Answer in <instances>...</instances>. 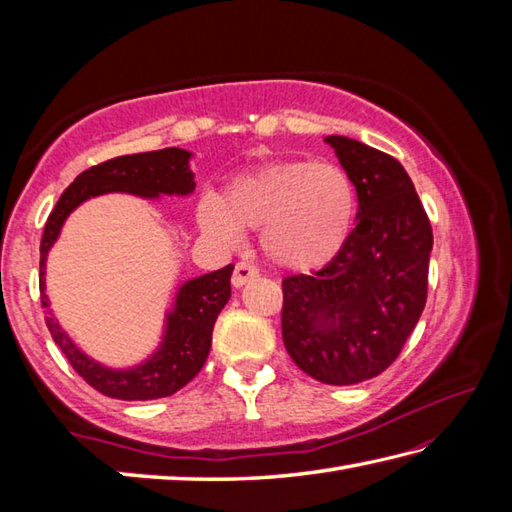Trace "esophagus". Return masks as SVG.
<instances>
[{"label": "esophagus", "instance_id": "1", "mask_svg": "<svg viewBox=\"0 0 512 512\" xmlns=\"http://www.w3.org/2000/svg\"><path fill=\"white\" fill-rule=\"evenodd\" d=\"M259 275V268L250 262H237L235 270H233V286L235 288H242L246 281L255 279Z\"/></svg>", "mask_w": 512, "mask_h": 512}]
</instances>
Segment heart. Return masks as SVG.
<instances>
[{"label": "heart", "instance_id": "b5f03b06", "mask_svg": "<svg viewBox=\"0 0 512 512\" xmlns=\"http://www.w3.org/2000/svg\"><path fill=\"white\" fill-rule=\"evenodd\" d=\"M356 215V193L347 173L330 162L277 160L239 173L222 198L206 195L198 222L206 233L237 239L262 231L270 262L308 273L341 253Z\"/></svg>", "mask_w": 512, "mask_h": 512}]
</instances>
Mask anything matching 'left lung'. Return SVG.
Segmentation results:
<instances>
[{"instance_id": "8db88e82", "label": "left lung", "mask_w": 512, "mask_h": 512, "mask_svg": "<svg viewBox=\"0 0 512 512\" xmlns=\"http://www.w3.org/2000/svg\"><path fill=\"white\" fill-rule=\"evenodd\" d=\"M358 195V222L341 253L281 281V334L292 361L319 383L383 374L427 303L433 231L400 162L354 138H325Z\"/></svg>"}]
</instances>
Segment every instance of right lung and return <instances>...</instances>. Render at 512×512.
Masks as SVG:
<instances>
[{
    "mask_svg": "<svg viewBox=\"0 0 512 512\" xmlns=\"http://www.w3.org/2000/svg\"><path fill=\"white\" fill-rule=\"evenodd\" d=\"M191 154L178 147H167L145 154L118 156L105 160L101 165L85 169L74 178L68 189L48 215L46 228L41 237V306L48 308L46 284V255L54 239L59 237L61 226L76 206L94 195L110 191H127L145 198H154L158 193H180L193 191V173L189 169ZM231 275L233 264H228L215 273L202 275L184 284L176 297V308L167 317V334L160 350L147 363L134 369H107L92 358L85 356L65 332L59 328L52 314L46 317V325L54 343L68 358L72 369L85 383L101 391L103 396L118 400H156L176 394L178 389L198 376L206 356L211 350V334L217 314L231 297Z\"/></svg>",
    "mask_w": 512,
    "mask_h": 512,
    "instance_id": "1",
    "label": "right lung"
}]
</instances>
